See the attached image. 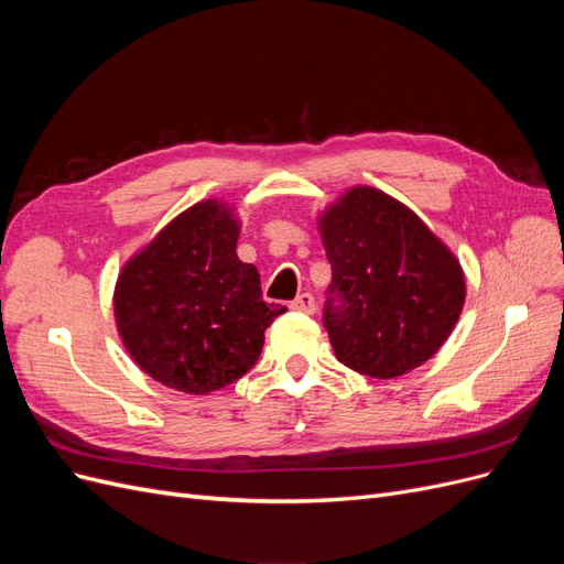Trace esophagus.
I'll return each mask as SVG.
<instances>
[{"label":"esophagus","mask_w":564,"mask_h":564,"mask_svg":"<svg viewBox=\"0 0 564 564\" xmlns=\"http://www.w3.org/2000/svg\"><path fill=\"white\" fill-rule=\"evenodd\" d=\"M292 311L296 313H303V315H313L315 313V299L313 294H299L294 301H292Z\"/></svg>","instance_id":"obj_1"}]
</instances>
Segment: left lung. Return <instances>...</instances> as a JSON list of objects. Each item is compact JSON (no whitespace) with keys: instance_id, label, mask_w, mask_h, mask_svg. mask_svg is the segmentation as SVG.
<instances>
[{"instance_id":"1","label":"left lung","mask_w":564,"mask_h":564,"mask_svg":"<svg viewBox=\"0 0 564 564\" xmlns=\"http://www.w3.org/2000/svg\"><path fill=\"white\" fill-rule=\"evenodd\" d=\"M332 263L322 322L336 360L395 379L440 350L464 308L456 256L404 204L352 187L319 218Z\"/></svg>"}]
</instances>
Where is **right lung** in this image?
Instances as JSON below:
<instances>
[{"label":"right lung","instance_id":"1","mask_svg":"<svg viewBox=\"0 0 564 564\" xmlns=\"http://www.w3.org/2000/svg\"><path fill=\"white\" fill-rule=\"evenodd\" d=\"M240 220L207 199L176 216L122 268L115 317L129 355L152 379L207 395L256 365L286 308L265 303L259 270L237 259Z\"/></svg>","mask_w":564,"mask_h":564}]
</instances>
